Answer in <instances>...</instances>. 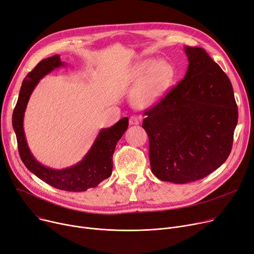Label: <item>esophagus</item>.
Listing matches in <instances>:
<instances>
[{
	"mask_svg": "<svg viewBox=\"0 0 254 254\" xmlns=\"http://www.w3.org/2000/svg\"><path fill=\"white\" fill-rule=\"evenodd\" d=\"M129 124L130 125H138L139 124V119L136 116H132L129 119Z\"/></svg>",
	"mask_w": 254,
	"mask_h": 254,
	"instance_id": "34e87169",
	"label": "esophagus"
}]
</instances>
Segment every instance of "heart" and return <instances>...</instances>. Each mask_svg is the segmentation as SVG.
I'll use <instances>...</instances> for the list:
<instances>
[{
	"instance_id": "heart-1",
	"label": "heart",
	"mask_w": 254,
	"mask_h": 254,
	"mask_svg": "<svg viewBox=\"0 0 254 254\" xmlns=\"http://www.w3.org/2000/svg\"><path fill=\"white\" fill-rule=\"evenodd\" d=\"M176 70L165 59L150 58L134 65L129 79L137 84L131 94V103L137 109L153 108L167 96L174 84Z\"/></svg>"
}]
</instances>
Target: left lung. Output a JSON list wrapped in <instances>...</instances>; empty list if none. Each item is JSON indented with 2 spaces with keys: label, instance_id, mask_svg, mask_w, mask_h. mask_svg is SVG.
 <instances>
[{
  "label": "left lung",
  "instance_id": "obj_1",
  "mask_svg": "<svg viewBox=\"0 0 254 254\" xmlns=\"http://www.w3.org/2000/svg\"><path fill=\"white\" fill-rule=\"evenodd\" d=\"M184 80L145 112L152 172L162 182L187 184L210 174L228 159L238 110L227 74L200 47L186 46Z\"/></svg>",
  "mask_w": 254,
  "mask_h": 254
}]
</instances>
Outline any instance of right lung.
I'll return each instance as SVG.
<instances>
[{
  "label": "right lung",
  "mask_w": 254,
  "mask_h": 254,
  "mask_svg": "<svg viewBox=\"0 0 254 254\" xmlns=\"http://www.w3.org/2000/svg\"><path fill=\"white\" fill-rule=\"evenodd\" d=\"M65 66L61 56L55 54L45 58L27 73L20 88L16 107L12 115V125L16 134L18 151L25 167L46 184L63 190L85 191L97 187L112 175L113 155L118 141L128 128V118L125 117L109 128L100 129L99 133L83 159L74 165L54 169L43 165L31 152L26 141L23 119L27 103L40 80L55 68Z\"/></svg>",
  "instance_id": "right-lung-1"
}]
</instances>
